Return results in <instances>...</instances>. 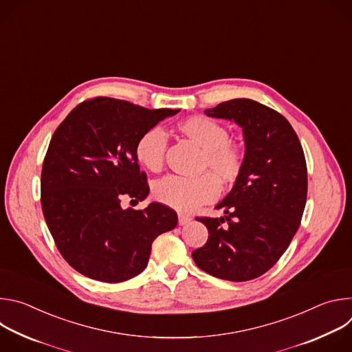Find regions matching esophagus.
I'll return each mask as SVG.
<instances>
[{
    "mask_svg": "<svg viewBox=\"0 0 352 352\" xmlns=\"http://www.w3.org/2000/svg\"><path fill=\"white\" fill-rule=\"evenodd\" d=\"M190 220H192V219H190L188 214H184V213H179V214H178V224H179V226H186L188 223H190Z\"/></svg>",
    "mask_w": 352,
    "mask_h": 352,
    "instance_id": "1",
    "label": "esophagus"
}]
</instances>
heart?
I'll return each instance as SVG.
<instances>
[{
	"mask_svg": "<svg viewBox=\"0 0 352 352\" xmlns=\"http://www.w3.org/2000/svg\"><path fill=\"white\" fill-rule=\"evenodd\" d=\"M177 131L204 148L200 171L208 173L196 178L170 175L155 185L153 193L160 204L188 213L219 196L220 186L231 188L242 175L245 160L242 150L230 142L228 129L219 121L192 116L177 124ZM167 136L160 128L144 131L135 143L138 163L152 173H159L164 166Z\"/></svg>",
	"mask_w": 352,
	"mask_h": 352,
	"instance_id": "heart-1",
	"label": "heart"
}]
</instances>
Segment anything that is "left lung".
<instances>
[{"label": "left lung", "instance_id": "obj_1", "mask_svg": "<svg viewBox=\"0 0 352 352\" xmlns=\"http://www.w3.org/2000/svg\"><path fill=\"white\" fill-rule=\"evenodd\" d=\"M205 114L242 128L245 166L216 206L226 216L196 217L208 227L209 238L192 258L214 277L254 280L281 258L302 219L308 193L304 150L291 124L255 100H228Z\"/></svg>", "mask_w": 352, "mask_h": 352}]
</instances>
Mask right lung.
<instances>
[{"mask_svg": "<svg viewBox=\"0 0 352 352\" xmlns=\"http://www.w3.org/2000/svg\"><path fill=\"white\" fill-rule=\"evenodd\" d=\"M178 111L94 97L56 129L43 162L41 209L60 254L80 274L104 283L129 280L146 269L153 241L175 228L178 217L168 206L122 209L121 200L146 199L135 143Z\"/></svg>", "mask_w": 352, "mask_h": 352, "instance_id": "1", "label": "right lung"}]
</instances>
